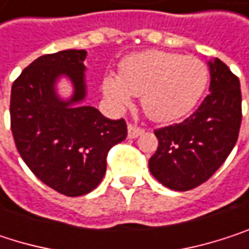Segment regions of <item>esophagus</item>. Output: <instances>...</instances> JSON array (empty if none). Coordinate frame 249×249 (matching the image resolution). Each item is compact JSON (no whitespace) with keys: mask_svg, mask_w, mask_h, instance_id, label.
Listing matches in <instances>:
<instances>
[{"mask_svg":"<svg viewBox=\"0 0 249 249\" xmlns=\"http://www.w3.org/2000/svg\"><path fill=\"white\" fill-rule=\"evenodd\" d=\"M143 128L137 127V125H133V124H130L128 125V139H137L140 134H143Z\"/></svg>","mask_w":249,"mask_h":249,"instance_id":"esophagus-1","label":"esophagus"}]
</instances>
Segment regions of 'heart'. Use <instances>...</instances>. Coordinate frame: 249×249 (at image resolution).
<instances>
[{
	"label": "heart",
	"mask_w": 249,
	"mask_h": 249,
	"mask_svg": "<svg viewBox=\"0 0 249 249\" xmlns=\"http://www.w3.org/2000/svg\"><path fill=\"white\" fill-rule=\"evenodd\" d=\"M207 83L209 68L201 59L152 49L128 56L121 65L119 77L106 75L102 89L119 109L128 107L133 96H142L146 115L168 122L190 113Z\"/></svg>",
	"instance_id": "1"
}]
</instances>
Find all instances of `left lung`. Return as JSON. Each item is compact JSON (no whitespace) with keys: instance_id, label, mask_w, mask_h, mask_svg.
<instances>
[{"instance_id":"1","label":"left lung","mask_w":249,"mask_h":249,"mask_svg":"<svg viewBox=\"0 0 249 249\" xmlns=\"http://www.w3.org/2000/svg\"><path fill=\"white\" fill-rule=\"evenodd\" d=\"M210 94L185 121L155 131L159 146L149 160L165 187L188 191L206 182L236 144L242 121L239 78L219 58L209 61Z\"/></svg>"}]
</instances>
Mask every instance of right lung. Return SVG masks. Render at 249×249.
Here are the masks:
<instances>
[{
	"label": "right lung",
	"instance_id": "1",
	"mask_svg": "<svg viewBox=\"0 0 249 249\" xmlns=\"http://www.w3.org/2000/svg\"><path fill=\"white\" fill-rule=\"evenodd\" d=\"M86 56L84 49L42 55L11 87V133L21 159L43 184L68 197L84 196L100 184L107 152L127 137L124 119H109L83 105ZM61 78L73 86L68 99L57 94Z\"/></svg>",
	"mask_w": 249,
	"mask_h": 249
}]
</instances>
